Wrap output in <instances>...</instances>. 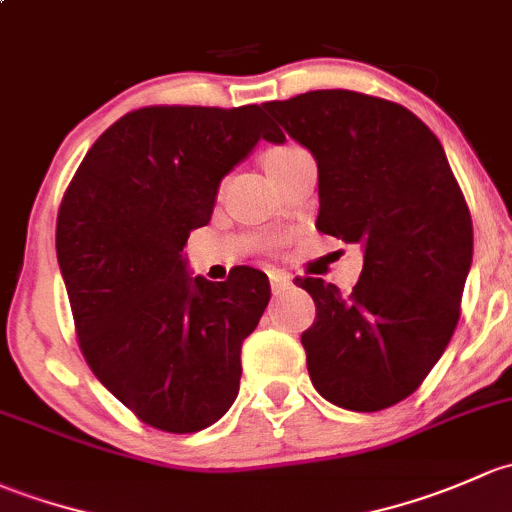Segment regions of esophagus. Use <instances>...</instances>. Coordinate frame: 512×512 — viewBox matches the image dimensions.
Instances as JSON below:
<instances>
[{
  "instance_id": "esophagus-1",
  "label": "esophagus",
  "mask_w": 512,
  "mask_h": 512,
  "mask_svg": "<svg viewBox=\"0 0 512 512\" xmlns=\"http://www.w3.org/2000/svg\"><path fill=\"white\" fill-rule=\"evenodd\" d=\"M271 288H273V293H278V291H286L288 286H291V278L288 276H283V273H271Z\"/></svg>"
}]
</instances>
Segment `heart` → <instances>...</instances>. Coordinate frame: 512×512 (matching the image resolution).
Wrapping results in <instances>:
<instances>
[{
    "label": "heart",
    "instance_id": "b5f03b06",
    "mask_svg": "<svg viewBox=\"0 0 512 512\" xmlns=\"http://www.w3.org/2000/svg\"><path fill=\"white\" fill-rule=\"evenodd\" d=\"M293 152H298V147H281V150H273V152H268V157H266V165H273V162L283 160V157H291Z\"/></svg>",
    "mask_w": 512,
    "mask_h": 512
}]
</instances>
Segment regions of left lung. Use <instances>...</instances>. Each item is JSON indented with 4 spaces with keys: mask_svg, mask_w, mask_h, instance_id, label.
<instances>
[{
    "mask_svg": "<svg viewBox=\"0 0 512 512\" xmlns=\"http://www.w3.org/2000/svg\"><path fill=\"white\" fill-rule=\"evenodd\" d=\"M318 162V231L360 244L350 295L298 278L315 300L300 335L313 387L352 412L402 402L439 362L471 271L473 226L436 135L389 100L310 91L266 103Z\"/></svg>",
    "mask_w": 512,
    "mask_h": 512,
    "instance_id": "8db88e82",
    "label": "left lung"
}]
</instances>
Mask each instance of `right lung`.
<instances>
[{
  "label": "right lung",
  "mask_w": 512,
  "mask_h": 512,
  "mask_svg": "<svg viewBox=\"0 0 512 512\" xmlns=\"http://www.w3.org/2000/svg\"><path fill=\"white\" fill-rule=\"evenodd\" d=\"M258 140H286L258 105L140 108L100 135L63 194L56 256L78 345L155 429H207L239 394L241 342L266 310L268 278L244 266L212 283L187 271L182 249Z\"/></svg>",
  "instance_id": "right-lung-1"
}]
</instances>
